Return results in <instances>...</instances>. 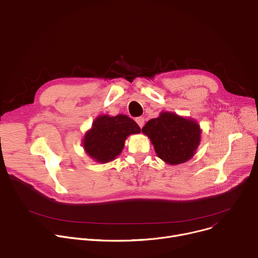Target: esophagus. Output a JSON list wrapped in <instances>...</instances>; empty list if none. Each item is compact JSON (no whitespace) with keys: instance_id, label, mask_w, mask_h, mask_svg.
Here are the masks:
<instances>
[{"instance_id":"1","label":"esophagus","mask_w":258,"mask_h":258,"mask_svg":"<svg viewBox=\"0 0 258 258\" xmlns=\"http://www.w3.org/2000/svg\"><path fill=\"white\" fill-rule=\"evenodd\" d=\"M135 120H136V123L139 124V126H140L141 128H143V126H144V124H145V118H144L143 116H140V117H136Z\"/></svg>"}]
</instances>
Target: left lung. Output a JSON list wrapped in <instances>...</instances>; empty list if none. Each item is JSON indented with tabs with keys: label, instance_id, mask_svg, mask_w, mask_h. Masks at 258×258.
Here are the masks:
<instances>
[{
	"label": "left lung",
	"instance_id": "obj_1",
	"mask_svg": "<svg viewBox=\"0 0 258 258\" xmlns=\"http://www.w3.org/2000/svg\"><path fill=\"white\" fill-rule=\"evenodd\" d=\"M154 146L157 156L169 164H180L190 159L200 145L201 129L192 118L173 112H161L143 127Z\"/></svg>",
	"mask_w": 258,
	"mask_h": 258
}]
</instances>
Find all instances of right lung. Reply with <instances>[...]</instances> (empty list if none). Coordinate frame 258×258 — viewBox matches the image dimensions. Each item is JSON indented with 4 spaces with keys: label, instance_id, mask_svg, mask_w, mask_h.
<instances>
[{
    "label": "right lung",
    "instance_id": "1",
    "mask_svg": "<svg viewBox=\"0 0 258 258\" xmlns=\"http://www.w3.org/2000/svg\"><path fill=\"white\" fill-rule=\"evenodd\" d=\"M140 132V126L125 114H104L94 120L92 128L84 135L82 145L93 159L106 163L122 153L125 141L130 134Z\"/></svg>",
    "mask_w": 258,
    "mask_h": 258
}]
</instances>
